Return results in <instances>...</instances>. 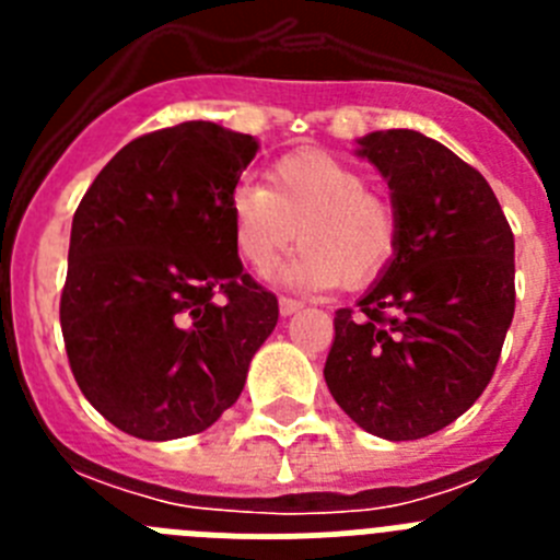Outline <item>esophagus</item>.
<instances>
[{
    "instance_id": "34e87169",
    "label": "esophagus",
    "mask_w": 560,
    "mask_h": 560,
    "mask_svg": "<svg viewBox=\"0 0 560 560\" xmlns=\"http://www.w3.org/2000/svg\"><path fill=\"white\" fill-rule=\"evenodd\" d=\"M277 305H280V314L283 316H291L303 308V303H300V300H294V296H280V300H277Z\"/></svg>"
}]
</instances>
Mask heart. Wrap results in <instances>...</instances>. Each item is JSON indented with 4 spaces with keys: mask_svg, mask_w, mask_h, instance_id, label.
<instances>
[{
    "mask_svg": "<svg viewBox=\"0 0 560 560\" xmlns=\"http://www.w3.org/2000/svg\"><path fill=\"white\" fill-rule=\"evenodd\" d=\"M359 167L316 148L285 153L266 173V187L237 185L230 196L232 241L249 269L266 275L296 241L283 280L303 289H361L384 275L398 252L393 201L368 190Z\"/></svg>",
    "mask_w": 560,
    "mask_h": 560,
    "instance_id": "b5f03b06",
    "label": "heart"
}]
</instances>
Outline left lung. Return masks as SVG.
Returning a JSON list of instances; mask_svg holds the SVG:
<instances>
[{
	"label": "left lung",
	"mask_w": 560,
	"mask_h": 560,
	"mask_svg": "<svg viewBox=\"0 0 560 560\" xmlns=\"http://www.w3.org/2000/svg\"><path fill=\"white\" fill-rule=\"evenodd\" d=\"M393 190V264L334 316L325 384L353 423L418 440L485 393L516 308L513 232L482 173L420 131L359 140Z\"/></svg>",
	"instance_id": "8db88e82"
}]
</instances>
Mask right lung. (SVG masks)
Returning <instances> with one entry per match:
<instances>
[{
    "instance_id": "add662e5",
    "label": "right lung",
    "mask_w": 560,
    "mask_h": 560,
    "mask_svg": "<svg viewBox=\"0 0 560 560\" xmlns=\"http://www.w3.org/2000/svg\"><path fill=\"white\" fill-rule=\"evenodd\" d=\"M257 140L207 120L128 142L72 219L61 330L69 368L108 423L140 440L210 429L277 325L241 266L230 196Z\"/></svg>"
}]
</instances>
